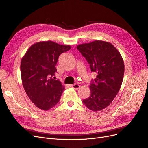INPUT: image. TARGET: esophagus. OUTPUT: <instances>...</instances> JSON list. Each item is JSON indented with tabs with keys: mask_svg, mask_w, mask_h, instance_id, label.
<instances>
[{
	"mask_svg": "<svg viewBox=\"0 0 148 148\" xmlns=\"http://www.w3.org/2000/svg\"><path fill=\"white\" fill-rule=\"evenodd\" d=\"M69 86L70 87H71V88H74V89H78L79 88V84H70L69 85Z\"/></svg>",
	"mask_w": 148,
	"mask_h": 148,
	"instance_id": "1",
	"label": "esophagus"
}]
</instances>
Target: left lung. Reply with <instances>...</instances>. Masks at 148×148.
<instances>
[{"label": "left lung", "instance_id": "1", "mask_svg": "<svg viewBox=\"0 0 148 148\" xmlns=\"http://www.w3.org/2000/svg\"><path fill=\"white\" fill-rule=\"evenodd\" d=\"M76 48L87 60L91 72L97 73L90 84V95L83 102L93 111L103 110L121 87L124 74L123 59L113 45L101 40L81 44Z\"/></svg>", "mask_w": 148, "mask_h": 148}]
</instances>
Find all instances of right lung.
Instances as JSON below:
<instances>
[{
    "label": "right lung",
    "mask_w": 148,
    "mask_h": 148,
    "mask_svg": "<svg viewBox=\"0 0 148 148\" xmlns=\"http://www.w3.org/2000/svg\"><path fill=\"white\" fill-rule=\"evenodd\" d=\"M70 49V45L40 42L32 45L23 57L20 67L23 86L38 108L47 111L59 102L65 88L52 76L57 72L59 56Z\"/></svg>",
    "instance_id": "1"
}]
</instances>
